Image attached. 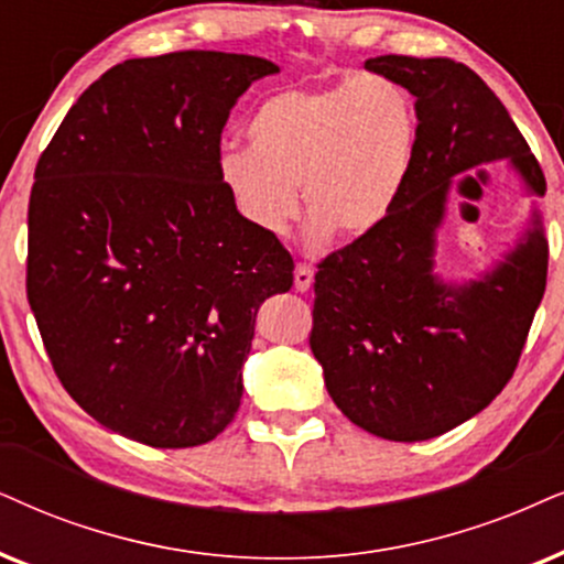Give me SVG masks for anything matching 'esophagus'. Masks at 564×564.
Here are the masks:
<instances>
[{
	"label": "esophagus",
	"mask_w": 564,
	"mask_h": 564,
	"mask_svg": "<svg viewBox=\"0 0 564 564\" xmlns=\"http://www.w3.org/2000/svg\"><path fill=\"white\" fill-rule=\"evenodd\" d=\"M312 281H315V270H312V265H306V262H299L294 270V289L310 291Z\"/></svg>",
	"instance_id": "34e87169"
}]
</instances>
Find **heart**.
Returning <instances> with one entry per match:
<instances>
[{"instance_id": "b5f03b06", "label": "heart", "mask_w": 564, "mask_h": 564, "mask_svg": "<svg viewBox=\"0 0 564 564\" xmlns=\"http://www.w3.org/2000/svg\"><path fill=\"white\" fill-rule=\"evenodd\" d=\"M249 148L218 159V180L249 226L281 237L299 213L317 237L380 229L409 184L419 145L411 93L384 75L268 96L247 122Z\"/></svg>"}]
</instances>
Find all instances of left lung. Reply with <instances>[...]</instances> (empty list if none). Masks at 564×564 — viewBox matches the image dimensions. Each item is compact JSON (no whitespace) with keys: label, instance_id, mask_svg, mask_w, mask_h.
<instances>
[{"label":"left lung","instance_id":"1","mask_svg":"<svg viewBox=\"0 0 564 564\" xmlns=\"http://www.w3.org/2000/svg\"><path fill=\"white\" fill-rule=\"evenodd\" d=\"M365 67L416 96V161L380 229L317 262L310 346L344 416L382 440L419 442L451 432L502 393L546 289L539 220L484 281L455 289L432 275L453 176L510 159L536 195L546 180L508 109L471 67L398 54Z\"/></svg>","mask_w":564,"mask_h":564}]
</instances>
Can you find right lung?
I'll return each mask as SVG.
<instances>
[{
  "label": "right lung",
  "mask_w": 564,
  "mask_h": 564,
  "mask_svg": "<svg viewBox=\"0 0 564 564\" xmlns=\"http://www.w3.org/2000/svg\"><path fill=\"white\" fill-rule=\"evenodd\" d=\"M273 62L171 52L106 69L35 163L25 291L62 388L151 447L218 437L254 315L294 283L278 237L218 180L234 104Z\"/></svg>",
  "instance_id": "1"
}]
</instances>
